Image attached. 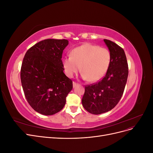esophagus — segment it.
I'll return each mask as SVG.
<instances>
[{
	"instance_id": "1",
	"label": "esophagus",
	"mask_w": 153,
	"mask_h": 153,
	"mask_svg": "<svg viewBox=\"0 0 153 153\" xmlns=\"http://www.w3.org/2000/svg\"><path fill=\"white\" fill-rule=\"evenodd\" d=\"M78 85V84H76V82H73V87H74V88H75V87L76 85Z\"/></svg>"
}]
</instances>
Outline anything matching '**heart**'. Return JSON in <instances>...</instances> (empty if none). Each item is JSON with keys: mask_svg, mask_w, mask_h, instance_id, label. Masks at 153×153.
<instances>
[{"mask_svg": "<svg viewBox=\"0 0 153 153\" xmlns=\"http://www.w3.org/2000/svg\"><path fill=\"white\" fill-rule=\"evenodd\" d=\"M110 62V53L107 49L89 43L74 48L71 56L62 59V66L68 76L73 77L80 69L82 78L91 83L102 79Z\"/></svg>", "mask_w": 153, "mask_h": 153, "instance_id": "1", "label": "heart"}]
</instances>
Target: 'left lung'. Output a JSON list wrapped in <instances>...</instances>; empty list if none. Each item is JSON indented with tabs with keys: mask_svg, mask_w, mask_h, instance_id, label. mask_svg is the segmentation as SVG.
<instances>
[{
	"mask_svg": "<svg viewBox=\"0 0 153 153\" xmlns=\"http://www.w3.org/2000/svg\"><path fill=\"white\" fill-rule=\"evenodd\" d=\"M110 53V62L105 77L96 84L85 87L82 100L89 113L99 115L113 109L123 94L128 76V66L124 50L108 39H104Z\"/></svg>",
	"mask_w": 153,
	"mask_h": 153,
	"instance_id": "1",
	"label": "left lung"
}]
</instances>
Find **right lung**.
Instances as JSON below:
<instances>
[{"mask_svg":"<svg viewBox=\"0 0 153 153\" xmlns=\"http://www.w3.org/2000/svg\"><path fill=\"white\" fill-rule=\"evenodd\" d=\"M68 43L67 39L43 40L27 50L23 60V90L31 107L41 114L52 115L61 111L73 89L61 60Z\"/></svg>","mask_w":153,"mask_h":153,"instance_id":"add662e5","label":"right lung"}]
</instances>
